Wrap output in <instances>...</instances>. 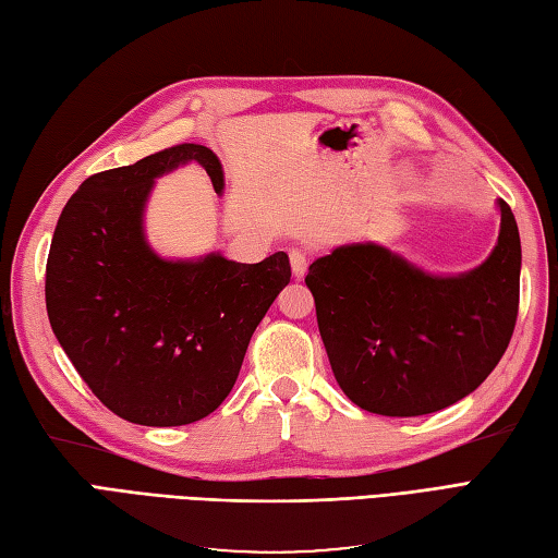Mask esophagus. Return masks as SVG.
Wrapping results in <instances>:
<instances>
[{
    "instance_id": "esophagus-1",
    "label": "esophagus",
    "mask_w": 558,
    "mask_h": 558,
    "mask_svg": "<svg viewBox=\"0 0 558 558\" xmlns=\"http://www.w3.org/2000/svg\"><path fill=\"white\" fill-rule=\"evenodd\" d=\"M290 264H292V274L294 278H304L306 268H308V256L304 250H290Z\"/></svg>"
}]
</instances>
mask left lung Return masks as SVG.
<instances>
[{"mask_svg":"<svg viewBox=\"0 0 558 558\" xmlns=\"http://www.w3.org/2000/svg\"><path fill=\"white\" fill-rule=\"evenodd\" d=\"M483 266L435 278L378 244L316 258L304 278L335 380L380 416H423L457 404L507 352L521 294V238L511 206Z\"/></svg>","mask_w":558,"mask_h":558,"instance_id":"obj_1","label":"left lung"}]
</instances>
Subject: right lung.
<instances>
[{
    "instance_id": "1",
    "label": "right lung",
    "mask_w": 558,
    "mask_h": 558,
    "mask_svg": "<svg viewBox=\"0 0 558 558\" xmlns=\"http://www.w3.org/2000/svg\"><path fill=\"white\" fill-rule=\"evenodd\" d=\"M187 161L223 190L216 154L192 142L95 173L63 206L47 256L51 330L101 404L137 425H187L223 404L292 276L284 252L258 264L220 254L166 262L147 247L154 178Z\"/></svg>"
}]
</instances>
